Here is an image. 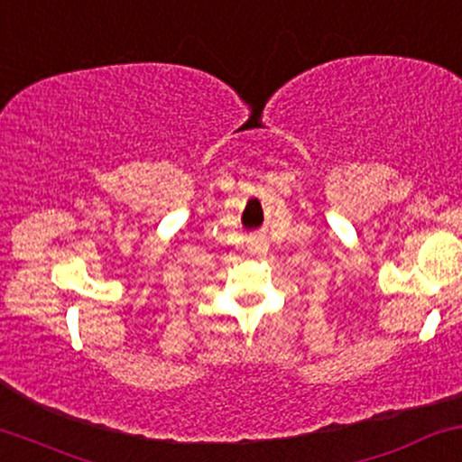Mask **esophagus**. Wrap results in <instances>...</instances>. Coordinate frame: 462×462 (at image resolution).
Listing matches in <instances>:
<instances>
[{
	"label": "esophagus",
	"instance_id": "34e87169",
	"mask_svg": "<svg viewBox=\"0 0 462 462\" xmlns=\"http://www.w3.org/2000/svg\"><path fill=\"white\" fill-rule=\"evenodd\" d=\"M266 249H268V245H266V241H262V238H251L249 241L251 254L262 255V254H266Z\"/></svg>",
	"mask_w": 462,
	"mask_h": 462
}]
</instances>
